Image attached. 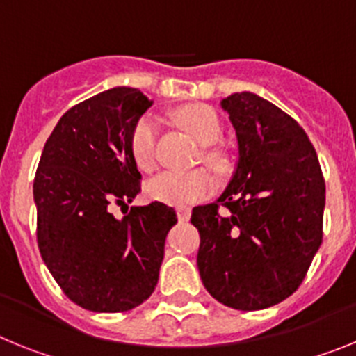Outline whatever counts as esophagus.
Returning a JSON list of instances; mask_svg holds the SVG:
<instances>
[{
  "instance_id": "34e87169",
  "label": "esophagus",
  "mask_w": 356,
  "mask_h": 356,
  "mask_svg": "<svg viewBox=\"0 0 356 356\" xmlns=\"http://www.w3.org/2000/svg\"><path fill=\"white\" fill-rule=\"evenodd\" d=\"M176 216H178V221L180 222H187L188 219H191V209H185V207H181V209L176 210Z\"/></svg>"
}]
</instances>
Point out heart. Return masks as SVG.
<instances>
[{
    "instance_id": "1",
    "label": "heart",
    "mask_w": 356,
    "mask_h": 356,
    "mask_svg": "<svg viewBox=\"0 0 356 356\" xmlns=\"http://www.w3.org/2000/svg\"><path fill=\"white\" fill-rule=\"evenodd\" d=\"M176 119L181 127L203 146H212L221 139V122L212 110L203 106H188L178 110ZM156 143H159V121L153 115H144L131 131V155L137 168L151 171L156 165ZM205 162L217 172L226 169V160L221 153L210 149L205 153ZM216 191V180L207 169H194L187 172L163 171L151 178L146 185V194L151 200L165 205L184 207L205 200Z\"/></svg>"
}]
</instances>
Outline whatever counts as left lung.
<instances>
[{
    "label": "left lung",
    "mask_w": 356,
    "mask_h": 356,
    "mask_svg": "<svg viewBox=\"0 0 356 356\" xmlns=\"http://www.w3.org/2000/svg\"><path fill=\"white\" fill-rule=\"evenodd\" d=\"M221 108L238 159L225 193L193 209L197 269L219 303L262 310L300 287L319 250L325 178L308 135L284 110L250 90Z\"/></svg>",
    "instance_id": "left-lung-1"
}]
</instances>
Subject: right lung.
<instances>
[{"instance_id": "obj_1", "label": "right lung", "mask_w": 356, "mask_h": 356, "mask_svg": "<svg viewBox=\"0 0 356 356\" xmlns=\"http://www.w3.org/2000/svg\"><path fill=\"white\" fill-rule=\"evenodd\" d=\"M153 105L140 90L114 87L69 108L46 140L33 180L37 242L69 300L92 312H127L155 291L176 212L160 201L118 219L140 172L131 131Z\"/></svg>"}]
</instances>
